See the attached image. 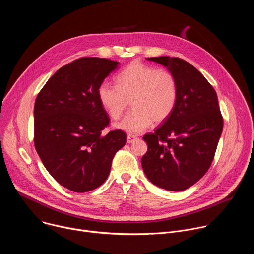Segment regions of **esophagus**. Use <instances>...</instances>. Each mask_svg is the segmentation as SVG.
<instances>
[{
    "instance_id": "esophagus-1",
    "label": "esophagus",
    "mask_w": 254,
    "mask_h": 254,
    "mask_svg": "<svg viewBox=\"0 0 254 254\" xmlns=\"http://www.w3.org/2000/svg\"><path fill=\"white\" fill-rule=\"evenodd\" d=\"M135 139H136V136H134V135L128 134V135L127 136V143H131V142H133Z\"/></svg>"
}]
</instances>
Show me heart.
Instances as JSON below:
<instances>
[{
    "label": "heart",
    "instance_id": "obj_1",
    "mask_svg": "<svg viewBox=\"0 0 254 254\" xmlns=\"http://www.w3.org/2000/svg\"><path fill=\"white\" fill-rule=\"evenodd\" d=\"M116 85L101 82L97 88V98L114 120L122 117L130 100L132 110L116 125L118 129L128 133H138L153 122L164 123L177 105L178 82L167 70L131 62L116 77Z\"/></svg>",
    "mask_w": 254,
    "mask_h": 254
}]
</instances>
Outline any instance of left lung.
<instances>
[{"instance_id": "8db88e82", "label": "left lung", "mask_w": 254, "mask_h": 254, "mask_svg": "<svg viewBox=\"0 0 254 254\" xmlns=\"http://www.w3.org/2000/svg\"><path fill=\"white\" fill-rule=\"evenodd\" d=\"M166 67L177 79L173 114L153 133L143 135L148 151L141 167L151 182L168 191H184L206 174L223 129L216 91L187 61L169 56L147 58Z\"/></svg>"}]
</instances>
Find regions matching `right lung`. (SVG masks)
<instances>
[{"mask_svg": "<svg viewBox=\"0 0 254 254\" xmlns=\"http://www.w3.org/2000/svg\"><path fill=\"white\" fill-rule=\"evenodd\" d=\"M120 62L83 57L49 78L34 105V143L49 174L77 193L96 189L111 172L116 153L127 134L101 130L110 123L97 98L101 82Z\"/></svg>", "mask_w": 254, "mask_h": 254, "instance_id": "add662e5", "label": "right lung"}]
</instances>
